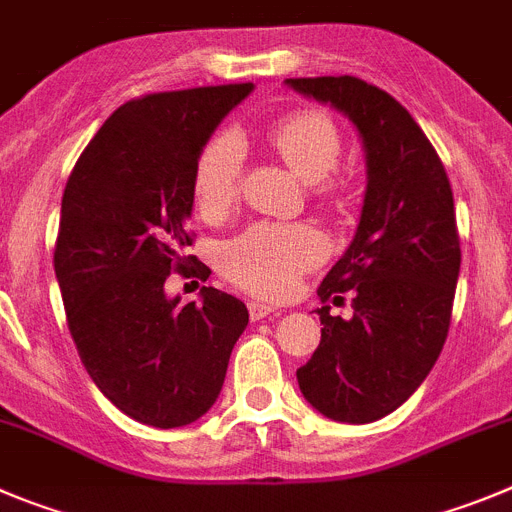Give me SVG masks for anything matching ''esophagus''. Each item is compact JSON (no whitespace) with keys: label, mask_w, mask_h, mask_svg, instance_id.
Listing matches in <instances>:
<instances>
[{"label":"esophagus","mask_w":512,"mask_h":512,"mask_svg":"<svg viewBox=\"0 0 512 512\" xmlns=\"http://www.w3.org/2000/svg\"><path fill=\"white\" fill-rule=\"evenodd\" d=\"M276 309L274 307H269V304H264V302H248V314H251V320L253 322H259V320H264V317H269V314H274Z\"/></svg>","instance_id":"esophagus-1"}]
</instances>
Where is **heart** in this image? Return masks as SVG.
Instances as JSON below:
<instances>
[{"label":"heart","instance_id":"heart-1","mask_svg":"<svg viewBox=\"0 0 512 512\" xmlns=\"http://www.w3.org/2000/svg\"><path fill=\"white\" fill-rule=\"evenodd\" d=\"M269 144L294 175L309 182L317 200H337L345 182L335 167L342 154V134L335 121L317 109L281 116L269 129ZM243 144L223 131L198 154L192 170V200L203 218H220L238 203L243 185ZM325 238L312 225H251L220 251L223 274L261 297H287L304 271L322 264Z\"/></svg>","mask_w":512,"mask_h":512}]
</instances>
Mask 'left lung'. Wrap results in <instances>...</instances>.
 Here are the masks:
<instances>
[{
  "mask_svg": "<svg viewBox=\"0 0 512 512\" xmlns=\"http://www.w3.org/2000/svg\"><path fill=\"white\" fill-rule=\"evenodd\" d=\"M287 86L342 111L365 147L358 231L317 289L325 327L297 381L327 419L370 424L424 383L447 340L462 261L452 185L437 149L391 93L355 75L287 78ZM342 291L354 292L350 321L326 307Z\"/></svg>",
  "mask_w": 512,
  "mask_h": 512,
  "instance_id": "1",
  "label": "left lung"
}]
</instances>
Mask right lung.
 I'll use <instances>...</instances> for the list:
<instances>
[{"label": "right lung", "instance_id": "1", "mask_svg": "<svg viewBox=\"0 0 512 512\" xmlns=\"http://www.w3.org/2000/svg\"><path fill=\"white\" fill-rule=\"evenodd\" d=\"M253 83L131 98L103 121L63 192L55 276L68 330L101 393L157 429L198 421L218 398L248 325L241 299H167L170 274L208 279L190 253L192 170Z\"/></svg>", "mask_w": 512, "mask_h": 512}]
</instances>
